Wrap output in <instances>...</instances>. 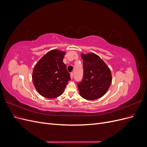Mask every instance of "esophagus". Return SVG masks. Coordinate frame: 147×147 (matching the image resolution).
<instances>
[{
  "mask_svg": "<svg viewBox=\"0 0 147 147\" xmlns=\"http://www.w3.org/2000/svg\"><path fill=\"white\" fill-rule=\"evenodd\" d=\"M70 77H71V78H73V77H74V73H70Z\"/></svg>",
  "mask_w": 147,
  "mask_h": 147,
  "instance_id": "34e87169",
  "label": "esophagus"
}]
</instances>
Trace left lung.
Listing matches in <instances>:
<instances>
[{
  "label": "left lung",
  "mask_w": 147,
  "mask_h": 147,
  "mask_svg": "<svg viewBox=\"0 0 147 147\" xmlns=\"http://www.w3.org/2000/svg\"><path fill=\"white\" fill-rule=\"evenodd\" d=\"M83 76L78 83L80 94L86 100H95L103 96L112 83L109 67L94 53L82 54Z\"/></svg>",
  "instance_id": "left-lung-1"
}]
</instances>
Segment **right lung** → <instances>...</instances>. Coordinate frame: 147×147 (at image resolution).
<instances>
[{"mask_svg":"<svg viewBox=\"0 0 147 147\" xmlns=\"http://www.w3.org/2000/svg\"><path fill=\"white\" fill-rule=\"evenodd\" d=\"M64 51L53 50L44 55L35 65L32 81L40 94L48 99L61 96L70 80L63 63Z\"/></svg>","mask_w":147,"mask_h":147,"instance_id":"right-lung-1","label":"right lung"}]
</instances>
